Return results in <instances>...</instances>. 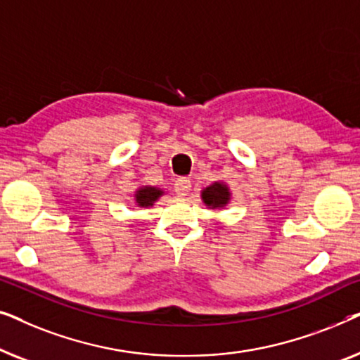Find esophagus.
<instances>
[{
    "mask_svg": "<svg viewBox=\"0 0 360 360\" xmlns=\"http://www.w3.org/2000/svg\"><path fill=\"white\" fill-rule=\"evenodd\" d=\"M191 188V181L188 179L175 180V193L179 196H186Z\"/></svg>",
    "mask_w": 360,
    "mask_h": 360,
    "instance_id": "obj_1",
    "label": "esophagus"
}]
</instances>
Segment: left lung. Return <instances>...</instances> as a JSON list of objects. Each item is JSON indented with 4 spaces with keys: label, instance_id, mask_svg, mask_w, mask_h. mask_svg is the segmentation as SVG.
Masks as SVG:
<instances>
[{
    "label": "left lung",
    "instance_id": "left-lung-1",
    "mask_svg": "<svg viewBox=\"0 0 360 360\" xmlns=\"http://www.w3.org/2000/svg\"><path fill=\"white\" fill-rule=\"evenodd\" d=\"M229 188L219 181L216 184L206 186V188L201 191V198L210 208H223V206L228 205L229 201Z\"/></svg>",
    "mask_w": 360,
    "mask_h": 360
}]
</instances>
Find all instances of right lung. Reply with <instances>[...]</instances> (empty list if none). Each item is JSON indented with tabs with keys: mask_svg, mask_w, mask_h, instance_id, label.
I'll return each mask as SVG.
<instances>
[{
	"mask_svg": "<svg viewBox=\"0 0 360 360\" xmlns=\"http://www.w3.org/2000/svg\"><path fill=\"white\" fill-rule=\"evenodd\" d=\"M162 193L164 191L155 188V186H142V188L136 191V203L142 206V208H147V206L154 205Z\"/></svg>",
	"mask_w": 360,
	"mask_h": 360,
	"instance_id": "1",
	"label": "right lung"
}]
</instances>
